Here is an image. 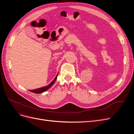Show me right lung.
Returning <instances> with one entry per match:
<instances>
[{"label": "right lung", "mask_w": 134, "mask_h": 134, "mask_svg": "<svg viewBox=\"0 0 134 134\" xmlns=\"http://www.w3.org/2000/svg\"><path fill=\"white\" fill-rule=\"evenodd\" d=\"M57 76H58V74L56 76V77L55 78V79L52 81V82L48 85V86H45V87H42V88H38V89H36V90H30V91L33 92V93H42L44 91H47L48 88H50L52 85L54 84V83H55V80H56V79H57Z\"/></svg>", "instance_id": "obj_1"}]
</instances>
